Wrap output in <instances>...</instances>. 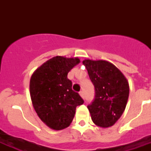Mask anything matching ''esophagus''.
<instances>
[{
    "mask_svg": "<svg viewBox=\"0 0 151 151\" xmlns=\"http://www.w3.org/2000/svg\"><path fill=\"white\" fill-rule=\"evenodd\" d=\"M79 94H80V96L81 97H82L83 99L85 98V95H84V92H79Z\"/></svg>",
    "mask_w": 151,
    "mask_h": 151,
    "instance_id": "34e87169",
    "label": "esophagus"
}]
</instances>
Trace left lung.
Wrapping results in <instances>:
<instances>
[{"instance_id":"8db88e82","label":"left lung","mask_w":151,"mask_h":151,"mask_svg":"<svg viewBox=\"0 0 151 151\" xmlns=\"http://www.w3.org/2000/svg\"><path fill=\"white\" fill-rule=\"evenodd\" d=\"M95 87V99L88 106L92 122L101 128L114 125L126 107L129 85L119 69L106 60L82 62Z\"/></svg>"}]
</instances>
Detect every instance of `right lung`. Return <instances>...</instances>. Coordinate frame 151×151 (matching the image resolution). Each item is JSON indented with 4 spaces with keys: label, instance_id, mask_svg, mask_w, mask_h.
Segmentation results:
<instances>
[{
    "label": "right lung",
    "instance_id": "1",
    "mask_svg": "<svg viewBox=\"0 0 151 151\" xmlns=\"http://www.w3.org/2000/svg\"><path fill=\"white\" fill-rule=\"evenodd\" d=\"M80 63L78 57L55 56L32 74L29 94L40 119L53 130L67 128L73 121L76 107L84 103L78 92L72 90L67 78L71 69Z\"/></svg>",
    "mask_w": 151,
    "mask_h": 151
}]
</instances>
